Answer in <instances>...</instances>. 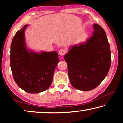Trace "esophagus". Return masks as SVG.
<instances>
[{"label":"esophagus","mask_w":123,"mask_h":123,"mask_svg":"<svg viewBox=\"0 0 123 123\" xmlns=\"http://www.w3.org/2000/svg\"><path fill=\"white\" fill-rule=\"evenodd\" d=\"M66 50L64 49H61L59 50V55L60 56H63L66 54Z\"/></svg>","instance_id":"34e87169"}]
</instances>
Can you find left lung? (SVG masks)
I'll return each mask as SVG.
<instances>
[{"label": "left lung", "instance_id": "left-lung-1", "mask_svg": "<svg viewBox=\"0 0 123 123\" xmlns=\"http://www.w3.org/2000/svg\"><path fill=\"white\" fill-rule=\"evenodd\" d=\"M86 42L71 47L64 55L70 82L75 88L88 91L105 78L111 63L110 45L105 31L99 24Z\"/></svg>", "mask_w": 123, "mask_h": 123}]
</instances>
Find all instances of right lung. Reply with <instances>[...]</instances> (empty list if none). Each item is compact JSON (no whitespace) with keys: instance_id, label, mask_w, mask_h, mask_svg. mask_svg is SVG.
<instances>
[{"instance_id":"add662e5","label":"right lung","mask_w":123,"mask_h":123,"mask_svg":"<svg viewBox=\"0 0 123 123\" xmlns=\"http://www.w3.org/2000/svg\"><path fill=\"white\" fill-rule=\"evenodd\" d=\"M28 26L18 31L12 39L10 66L14 81L20 88L29 93H38L50 86L59 55L56 51H29L24 37Z\"/></svg>"}]
</instances>
